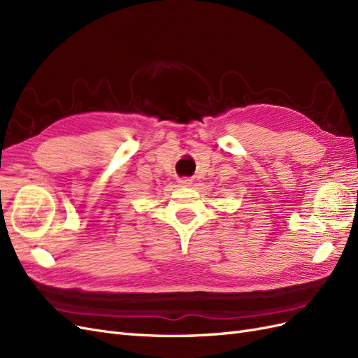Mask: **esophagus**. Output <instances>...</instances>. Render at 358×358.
Segmentation results:
<instances>
[{"label": "esophagus", "mask_w": 358, "mask_h": 358, "mask_svg": "<svg viewBox=\"0 0 358 358\" xmlns=\"http://www.w3.org/2000/svg\"><path fill=\"white\" fill-rule=\"evenodd\" d=\"M179 183L182 187H189L191 183H192V179H189V178H183V179H180L179 180Z\"/></svg>", "instance_id": "obj_1"}]
</instances>
